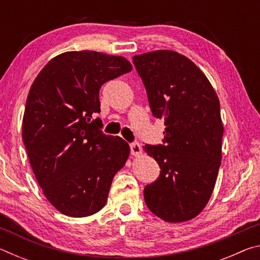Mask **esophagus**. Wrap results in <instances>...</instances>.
<instances>
[{"label":"esophagus","mask_w":260,"mask_h":260,"mask_svg":"<svg viewBox=\"0 0 260 260\" xmlns=\"http://www.w3.org/2000/svg\"><path fill=\"white\" fill-rule=\"evenodd\" d=\"M131 152L133 156L139 157L142 155V148H141L139 143H132L131 144Z\"/></svg>","instance_id":"1"}]
</instances>
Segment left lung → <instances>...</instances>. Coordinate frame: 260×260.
Masks as SVG:
<instances>
[{"mask_svg":"<svg viewBox=\"0 0 260 260\" xmlns=\"http://www.w3.org/2000/svg\"><path fill=\"white\" fill-rule=\"evenodd\" d=\"M152 116L164 119V146L143 150L160 167L144 201L167 222L197 217L208 204L221 164L223 125L212 85L188 57L173 50L133 56Z\"/></svg>","mask_w":260,"mask_h":260,"instance_id":"obj_1","label":"left lung"}]
</instances>
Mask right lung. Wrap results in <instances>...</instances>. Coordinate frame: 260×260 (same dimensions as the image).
Instances as JSON below:
<instances>
[{
  "mask_svg": "<svg viewBox=\"0 0 260 260\" xmlns=\"http://www.w3.org/2000/svg\"><path fill=\"white\" fill-rule=\"evenodd\" d=\"M132 69L122 56L67 51L48 61L30 86L23 141L43 195L68 217L102 210L128 159V143L103 134L93 114L101 111V86Z\"/></svg>",
  "mask_w": 260,
  "mask_h": 260,
  "instance_id": "obj_1",
  "label": "right lung"
}]
</instances>
